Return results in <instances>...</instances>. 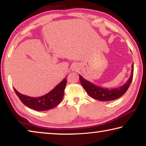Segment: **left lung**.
Wrapping results in <instances>:
<instances>
[{
  "instance_id": "obj_1",
  "label": "left lung",
  "mask_w": 146,
  "mask_h": 146,
  "mask_svg": "<svg viewBox=\"0 0 146 146\" xmlns=\"http://www.w3.org/2000/svg\"><path fill=\"white\" fill-rule=\"evenodd\" d=\"M133 70H134V66H133V63L131 66V75L126 83H125L124 84L119 88L112 89L100 87V86H98L95 84L91 83L90 81L86 80L81 75L79 76H80L81 84L90 97L100 101H111L120 98L126 92L131 83L133 76Z\"/></svg>"
}]
</instances>
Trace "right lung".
Returning <instances> with one entry per match:
<instances>
[{
  "label": "right lung",
  "instance_id": "1",
  "mask_svg": "<svg viewBox=\"0 0 146 146\" xmlns=\"http://www.w3.org/2000/svg\"><path fill=\"white\" fill-rule=\"evenodd\" d=\"M66 82V78H64L48 93L39 97H28L20 93L15 88L14 90L19 99L27 107L36 111H46L56 107L62 100Z\"/></svg>",
  "mask_w": 146,
  "mask_h": 146
}]
</instances>
